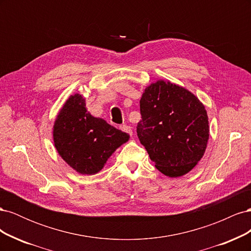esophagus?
Masks as SVG:
<instances>
[{
  "instance_id": "34e87169",
  "label": "esophagus",
  "mask_w": 251,
  "mask_h": 251,
  "mask_svg": "<svg viewBox=\"0 0 251 251\" xmlns=\"http://www.w3.org/2000/svg\"><path fill=\"white\" fill-rule=\"evenodd\" d=\"M120 128L121 130H123L124 132H126L128 135H133V130H132V127L130 126H126V125H124V126H120Z\"/></svg>"
}]
</instances>
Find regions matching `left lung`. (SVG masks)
<instances>
[{
  "label": "left lung",
  "mask_w": 251,
  "mask_h": 251,
  "mask_svg": "<svg viewBox=\"0 0 251 251\" xmlns=\"http://www.w3.org/2000/svg\"><path fill=\"white\" fill-rule=\"evenodd\" d=\"M137 135L156 169L165 176H184L203 157L209 138L204 104L191 91L158 79L144 89Z\"/></svg>",
  "instance_id": "obj_1"
}]
</instances>
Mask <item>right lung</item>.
<instances>
[{"instance_id":"obj_1","label":"right lung","mask_w":251,"mask_h":251,"mask_svg":"<svg viewBox=\"0 0 251 251\" xmlns=\"http://www.w3.org/2000/svg\"><path fill=\"white\" fill-rule=\"evenodd\" d=\"M82 95H71L53 125V142L63 160L80 175L100 172L108 159L130 135L91 115Z\"/></svg>"}]
</instances>
